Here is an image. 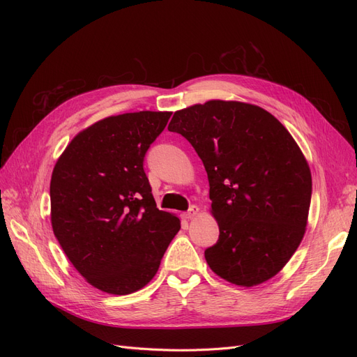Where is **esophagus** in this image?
I'll list each match as a JSON object with an SVG mask.
<instances>
[{
    "mask_svg": "<svg viewBox=\"0 0 357 357\" xmlns=\"http://www.w3.org/2000/svg\"><path fill=\"white\" fill-rule=\"evenodd\" d=\"M198 211H199V208L197 207V205H190L189 210L185 213V219H193L198 214Z\"/></svg>",
    "mask_w": 357,
    "mask_h": 357,
    "instance_id": "34e87169",
    "label": "esophagus"
}]
</instances>
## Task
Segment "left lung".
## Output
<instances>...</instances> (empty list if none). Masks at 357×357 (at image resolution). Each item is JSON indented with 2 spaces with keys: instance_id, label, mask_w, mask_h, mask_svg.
Wrapping results in <instances>:
<instances>
[{
  "instance_id": "1",
  "label": "left lung",
  "mask_w": 357,
  "mask_h": 357,
  "mask_svg": "<svg viewBox=\"0 0 357 357\" xmlns=\"http://www.w3.org/2000/svg\"><path fill=\"white\" fill-rule=\"evenodd\" d=\"M195 149L210 183L219 240L204 252L213 273L252 287L274 277L305 234L311 172L296 142L257 105L213 100L168 125Z\"/></svg>"
}]
</instances>
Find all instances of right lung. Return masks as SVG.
<instances>
[{
  "mask_svg": "<svg viewBox=\"0 0 357 357\" xmlns=\"http://www.w3.org/2000/svg\"><path fill=\"white\" fill-rule=\"evenodd\" d=\"M169 112L105 117L75 135L52 172V228L86 282L128 295L158 273L180 231L174 214L156 207L144 156Z\"/></svg>",
  "mask_w": 357,
  "mask_h": 357,
  "instance_id": "1",
  "label": "right lung"
}]
</instances>
